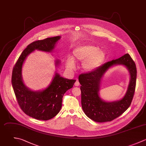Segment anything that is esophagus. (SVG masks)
<instances>
[{"instance_id": "34e87169", "label": "esophagus", "mask_w": 146, "mask_h": 146, "mask_svg": "<svg viewBox=\"0 0 146 146\" xmlns=\"http://www.w3.org/2000/svg\"><path fill=\"white\" fill-rule=\"evenodd\" d=\"M74 85H75V86H78L80 85V82H79V81H78V80H77V81H76V82H75Z\"/></svg>"}]
</instances>
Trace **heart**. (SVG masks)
Segmentation results:
<instances>
[{"label":"heart","mask_w":146,"mask_h":146,"mask_svg":"<svg viewBox=\"0 0 146 146\" xmlns=\"http://www.w3.org/2000/svg\"><path fill=\"white\" fill-rule=\"evenodd\" d=\"M106 58V53L99 48L92 45H84L77 46L73 51V58L69 57L66 61L68 68L73 69L76 64L74 59L83 61L82 69L86 72H90L99 68Z\"/></svg>","instance_id":"b5f03b06"}]
</instances>
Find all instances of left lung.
<instances>
[{
  "instance_id": "1",
  "label": "left lung",
  "mask_w": 146,
  "mask_h": 146,
  "mask_svg": "<svg viewBox=\"0 0 146 146\" xmlns=\"http://www.w3.org/2000/svg\"><path fill=\"white\" fill-rule=\"evenodd\" d=\"M116 65L124 66L130 74V82L125 96L121 100L106 102L99 96L100 83L107 70ZM137 68L129 54L109 61L89 73L78 77L81 85V105L86 115L97 122H110L122 115L130 106L135 92Z\"/></svg>"
}]
</instances>
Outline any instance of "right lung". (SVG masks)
<instances>
[{
    "mask_svg": "<svg viewBox=\"0 0 146 146\" xmlns=\"http://www.w3.org/2000/svg\"><path fill=\"white\" fill-rule=\"evenodd\" d=\"M60 38V36L49 37L28 45L21 53L12 71V85L20 108L27 115L38 120L50 119L59 113L62 107L64 94L72 88L76 80L65 78L56 70L51 82L46 88L32 90L24 83L23 65L27 56L35 50L52 52ZM61 61L56 59V67H58Z\"/></svg>",
    "mask_w": 146,
    "mask_h": 146,
    "instance_id": "obj_1",
    "label": "right lung"
}]
</instances>
